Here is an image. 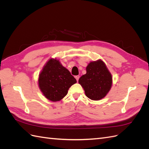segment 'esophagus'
Returning <instances> with one entry per match:
<instances>
[{"mask_svg":"<svg viewBox=\"0 0 149 149\" xmlns=\"http://www.w3.org/2000/svg\"><path fill=\"white\" fill-rule=\"evenodd\" d=\"M75 78H76V81H78V80H79V75H77V76H75Z\"/></svg>","mask_w":149,"mask_h":149,"instance_id":"1","label":"esophagus"}]
</instances>
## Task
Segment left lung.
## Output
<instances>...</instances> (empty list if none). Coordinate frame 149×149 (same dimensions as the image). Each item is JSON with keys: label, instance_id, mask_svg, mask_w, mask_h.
<instances>
[{"label": "left lung", "instance_id": "left-lung-1", "mask_svg": "<svg viewBox=\"0 0 149 149\" xmlns=\"http://www.w3.org/2000/svg\"><path fill=\"white\" fill-rule=\"evenodd\" d=\"M86 73L79 79L78 83L90 100H101L109 93L112 84V76L105 63L100 59L89 63Z\"/></svg>", "mask_w": 149, "mask_h": 149}]
</instances>
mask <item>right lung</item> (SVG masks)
Here are the masks:
<instances>
[{
    "label": "right lung",
    "instance_id": "right-lung-1",
    "mask_svg": "<svg viewBox=\"0 0 149 149\" xmlns=\"http://www.w3.org/2000/svg\"><path fill=\"white\" fill-rule=\"evenodd\" d=\"M39 89L47 100L53 102L61 100L69 88L76 83L70 72L61 65L59 59L51 58L41 70L38 79Z\"/></svg>",
    "mask_w": 149,
    "mask_h": 149
}]
</instances>
